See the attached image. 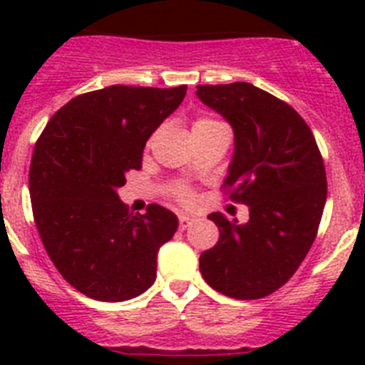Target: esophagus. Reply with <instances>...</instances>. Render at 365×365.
Here are the masks:
<instances>
[{
  "instance_id": "esophagus-1",
  "label": "esophagus",
  "mask_w": 365,
  "mask_h": 365,
  "mask_svg": "<svg viewBox=\"0 0 365 365\" xmlns=\"http://www.w3.org/2000/svg\"><path fill=\"white\" fill-rule=\"evenodd\" d=\"M193 221H195V217H193V215L179 214V227H180V230H186V228H188Z\"/></svg>"
}]
</instances>
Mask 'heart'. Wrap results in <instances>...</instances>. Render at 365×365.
Returning <instances> with one entry per match:
<instances>
[{"label": "heart", "instance_id": "1", "mask_svg": "<svg viewBox=\"0 0 365 365\" xmlns=\"http://www.w3.org/2000/svg\"><path fill=\"white\" fill-rule=\"evenodd\" d=\"M221 122L214 120V118H208V117H201L197 120L193 122V133H199V131H208V130H215V128H221ZM175 195L179 197V201L182 202H190L192 201V192H190L186 186H177L175 190Z\"/></svg>", "mask_w": 365, "mask_h": 365}]
</instances>
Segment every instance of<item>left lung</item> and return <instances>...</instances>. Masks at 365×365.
I'll list each match as a JSON object with an SVG mask.
<instances>
[{
	"label": "left lung",
	"instance_id": "left-lung-1",
	"mask_svg": "<svg viewBox=\"0 0 365 365\" xmlns=\"http://www.w3.org/2000/svg\"><path fill=\"white\" fill-rule=\"evenodd\" d=\"M202 104L234 130L225 186L248 206L240 225L208 215L219 241L199 257L212 289L235 299H257L291 279L312 247L327 199L324 159L298 113L248 82L197 86Z\"/></svg>",
	"mask_w": 365,
	"mask_h": 365
}]
</instances>
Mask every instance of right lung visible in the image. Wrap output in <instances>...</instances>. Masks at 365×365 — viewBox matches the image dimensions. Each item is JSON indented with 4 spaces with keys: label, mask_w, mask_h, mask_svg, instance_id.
<instances>
[{
    "label": "right lung",
    "mask_w": 365,
    "mask_h": 365,
    "mask_svg": "<svg viewBox=\"0 0 365 365\" xmlns=\"http://www.w3.org/2000/svg\"><path fill=\"white\" fill-rule=\"evenodd\" d=\"M186 86H109L69 100L38 138L29 170L41 243L67 283L100 302L143 294L157 254L179 227L173 212L125 210L117 190L143 168L146 140L180 106Z\"/></svg>",
    "instance_id": "1"
}]
</instances>
